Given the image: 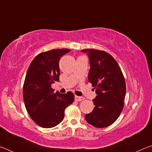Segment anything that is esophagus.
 I'll list each match as a JSON object with an SVG mask.
<instances>
[{
    "label": "esophagus",
    "mask_w": 152,
    "mask_h": 152,
    "mask_svg": "<svg viewBox=\"0 0 152 152\" xmlns=\"http://www.w3.org/2000/svg\"><path fill=\"white\" fill-rule=\"evenodd\" d=\"M84 99V97L82 96H75V100L76 101H82Z\"/></svg>",
    "instance_id": "34e87169"
}]
</instances>
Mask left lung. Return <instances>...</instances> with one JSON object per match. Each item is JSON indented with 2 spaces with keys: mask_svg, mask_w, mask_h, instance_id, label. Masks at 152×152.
<instances>
[{
  "mask_svg": "<svg viewBox=\"0 0 152 152\" xmlns=\"http://www.w3.org/2000/svg\"><path fill=\"white\" fill-rule=\"evenodd\" d=\"M82 51L88 55L91 69L88 79L97 94L92 100L94 109L85 115V119L95 127H107L118 119L124 107V76L117 61L109 53L94 49Z\"/></svg>",
  "mask_w": 152,
  "mask_h": 152,
  "instance_id": "left-lung-1",
  "label": "left lung"
}]
</instances>
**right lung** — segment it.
<instances>
[{
    "mask_svg": "<svg viewBox=\"0 0 152 152\" xmlns=\"http://www.w3.org/2000/svg\"><path fill=\"white\" fill-rule=\"evenodd\" d=\"M70 51L57 49L42 52L33 59L28 68L23 94L27 113L36 124L51 128L62 121L67 107L74 101L72 92H54L51 84L59 81L61 57Z\"/></svg>",
    "mask_w": 152,
    "mask_h": 152,
    "instance_id": "1",
    "label": "right lung"
}]
</instances>
